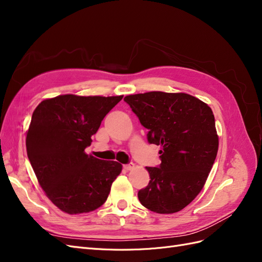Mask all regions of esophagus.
Masks as SVG:
<instances>
[{"mask_svg": "<svg viewBox=\"0 0 262 262\" xmlns=\"http://www.w3.org/2000/svg\"><path fill=\"white\" fill-rule=\"evenodd\" d=\"M123 168L125 170H132L134 168V164L133 163H129V164H126V165H123Z\"/></svg>", "mask_w": 262, "mask_h": 262, "instance_id": "1", "label": "esophagus"}]
</instances>
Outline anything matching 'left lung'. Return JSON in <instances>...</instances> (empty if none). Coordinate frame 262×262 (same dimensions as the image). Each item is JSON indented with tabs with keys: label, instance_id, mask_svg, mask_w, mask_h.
<instances>
[{
	"label": "left lung",
	"instance_id": "obj_1",
	"mask_svg": "<svg viewBox=\"0 0 262 262\" xmlns=\"http://www.w3.org/2000/svg\"><path fill=\"white\" fill-rule=\"evenodd\" d=\"M150 144L161 145V165L146 167L148 185L138 196L160 214L181 211L200 193L219 149L212 109L186 93L148 92L124 97Z\"/></svg>",
	"mask_w": 262,
	"mask_h": 262
}]
</instances>
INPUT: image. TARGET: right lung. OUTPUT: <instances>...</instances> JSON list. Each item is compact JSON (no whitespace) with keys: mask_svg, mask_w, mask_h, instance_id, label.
<instances>
[{"mask_svg":"<svg viewBox=\"0 0 262 262\" xmlns=\"http://www.w3.org/2000/svg\"><path fill=\"white\" fill-rule=\"evenodd\" d=\"M122 97L67 94L45 99L34 110L26 136L27 155L39 185L61 211L89 213L107 200L122 165L98 160L85 148Z\"/></svg>","mask_w":262,"mask_h":262,"instance_id":"right-lung-1","label":"right lung"}]
</instances>
